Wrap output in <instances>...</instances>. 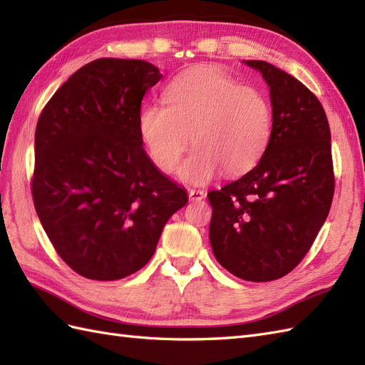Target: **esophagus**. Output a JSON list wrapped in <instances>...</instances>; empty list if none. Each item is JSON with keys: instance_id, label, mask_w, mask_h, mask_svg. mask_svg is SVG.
<instances>
[{"instance_id": "obj_1", "label": "esophagus", "mask_w": 365, "mask_h": 365, "mask_svg": "<svg viewBox=\"0 0 365 365\" xmlns=\"http://www.w3.org/2000/svg\"><path fill=\"white\" fill-rule=\"evenodd\" d=\"M188 196L191 200H202L205 197V192L200 190H188Z\"/></svg>"}]
</instances>
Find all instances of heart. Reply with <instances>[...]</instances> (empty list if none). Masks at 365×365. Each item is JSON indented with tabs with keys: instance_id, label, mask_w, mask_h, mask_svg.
Here are the masks:
<instances>
[{
	"instance_id": "1",
	"label": "heart",
	"mask_w": 365,
	"mask_h": 365,
	"mask_svg": "<svg viewBox=\"0 0 365 365\" xmlns=\"http://www.w3.org/2000/svg\"><path fill=\"white\" fill-rule=\"evenodd\" d=\"M165 103L145 105L139 138L153 165L173 173L191 143L195 150L178 169L185 182L202 185L222 169L238 175L257 165L273 127V110L259 89L242 86L213 67L183 72L170 81Z\"/></svg>"
}]
</instances>
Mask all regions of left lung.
Here are the masks:
<instances>
[{"mask_svg":"<svg viewBox=\"0 0 365 365\" xmlns=\"http://www.w3.org/2000/svg\"><path fill=\"white\" fill-rule=\"evenodd\" d=\"M269 86L273 127L257 166L212 204L210 245L229 273L252 282L289 274L327 221L334 196L331 131L304 84L265 61H246Z\"/></svg>","mask_w":365,"mask_h":365,"instance_id":"obj_1","label":"left lung"}]
</instances>
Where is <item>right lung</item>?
I'll use <instances>...</instances> for the list:
<instances>
[{"mask_svg":"<svg viewBox=\"0 0 365 365\" xmlns=\"http://www.w3.org/2000/svg\"><path fill=\"white\" fill-rule=\"evenodd\" d=\"M163 75L143 59L100 58L41 113L31 191L54 250L75 273L118 281L141 269L188 202L143 149L138 115Z\"/></svg>","mask_w":365,"mask_h":365,"instance_id":"right-lung-1","label":"right lung"}]
</instances>
